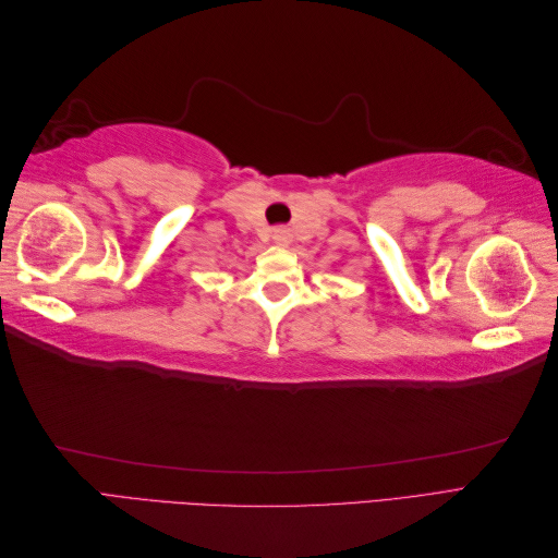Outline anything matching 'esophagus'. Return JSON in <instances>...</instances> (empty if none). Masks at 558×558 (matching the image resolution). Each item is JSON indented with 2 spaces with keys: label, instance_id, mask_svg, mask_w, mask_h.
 Masks as SVG:
<instances>
[{
  "label": "esophagus",
  "instance_id": "1",
  "mask_svg": "<svg viewBox=\"0 0 558 558\" xmlns=\"http://www.w3.org/2000/svg\"><path fill=\"white\" fill-rule=\"evenodd\" d=\"M272 240H275L277 244H289V242H291V230L283 228V226L275 228V230H272Z\"/></svg>",
  "mask_w": 558,
  "mask_h": 558
}]
</instances>
